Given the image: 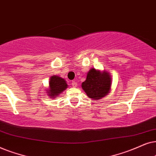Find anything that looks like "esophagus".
Masks as SVG:
<instances>
[{
    "label": "esophagus",
    "mask_w": 156,
    "mask_h": 156,
    "mask_svg": "<svg viewBox=\"0 0 156 156\" xmlns=\"http://www.w3.org/2000/svg\"><path fill=\"white\" fill-rule=\"evenodd\" d=\"M71 84H72V86L73 87V88H76V87L77 86V82L76 80H73V81L71 82Z\"/></svg>",
    "instance_id": "esophagus-1"
}]
</instances>
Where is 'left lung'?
<instances>
[{
	"mask_svg": "<svg viewBox=\"0 0 156 156\" xmlns=\"http://www.w3.org/2000/svg\"><path fill=\"white\" fill-rule=\"evenodd\" d=\"M111 84L112 78L109 72L93 68L87 73L86 79L82 83L81 87L90 98L98 101L108 94Z\"/></svg>",
	"mask_w": 156,
	"mask_h": 156,
	"instance_id": "obj_1",
	"label": "left lung"
}]
</instances>
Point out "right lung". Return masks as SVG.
Masks as SVG:
<instances>
[{
	"label": "right lung",
	"mask_w": 156,
	"mask_h": 156,
	"mask_svg": "<svg viewBox=\"0 0 156 156\" xmlns=\"http://www.w3.org/2000/svg\"><path fill=\"white\" fill-rule=\"evenodd\" d=\"M49 86L45 89V92L51 98H55L61 95L62 92L68 88V84L66 80L61 77L52 76L50 77Z\"/></svg>",
	"instance_id": "obj_1"
}]
</instances>
